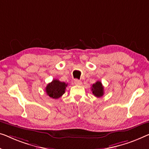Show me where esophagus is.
I'll use <instances>...</instances> for the list:
<instances>
[{"mask_svg": "<svg viewBox=\"0 0 149 149\" xmlns=\"http://www.w3.org/2000/svg\"><path fill=\"white\" fill-rule=\"evenodd\" d=\"M74 84H75V85L80 86V85H81V84H82V82L80 80H79V79H74Z\"/></svg>", "mask_w": 149, "mask_h": 149, "instance_id": "obj_1", "label": "esophagus"}]
</instances>
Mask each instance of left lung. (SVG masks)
Masks as SVG:
<instances>
[{"label":"left lung","instance_id":"1","mask_svg":"<svg viewBox=\"0 0 149 149\" xmlns=\"http://www.w3.org/2000/svg\"><path fill=\"white\" fill-rule=\"evenodd\" d=\"M92 91L93 94L97 97H100L104 95V86L100 81H97L92 85Z\"/></svg>","mask_w":149,"mask_h":149}]
</instances>
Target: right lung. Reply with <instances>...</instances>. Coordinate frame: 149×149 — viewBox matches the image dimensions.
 Wrapping results in <instances>:
<instances>
[{
	"instance_id": "right-lung-1",
	"label": "right lung",
	"mask_w": 149,
	"mask_h": 149,
	"mask_svg": "<svg viewBox=\"0 0 149 149\" xmlns=\"http://www.w3.org/2000/svg\"><path fill=\"white\" fill-rule=\"evenodd\" d=\"M68 84L60 81L58 79H53L51 83L46 86L45 92L47 94L53 99L60 97L65 93Z\"/></svg>"
}]
</instances>
